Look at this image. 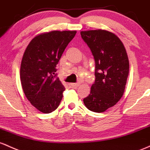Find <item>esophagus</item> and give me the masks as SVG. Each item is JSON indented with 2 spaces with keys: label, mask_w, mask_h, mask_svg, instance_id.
Segmentation results:
<instances>
[{
  "label": "esophagus",
  "mask_w": 150,
  "mask_h": 150,
  "mask_svg": "<svg viewBox=\"0 0 150 150\" xmlns=\"http://www.w3.org/2000/svg\"><path fill=\"white\" fill-rule=\"evenodd\" d=\"M70 85H71V86L72 87V88H76L77 87H78V86H79L80 83H71Z\"/></svg>",
  "instance_id": "1"
}]
</instances>
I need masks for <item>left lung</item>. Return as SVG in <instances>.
<instances>
[{"mask_svg":"<svg viewBox=\"0 0 150 150\" xmlns=\"http://www.w3.org/2000/svg\"><path fill=\"white\" fill-rule=\"evenodd\" d=\"M81 36L95 60V82L83 103L88 110L103 112L115 105L125 91L129 60L123 44L113 33L103 30L81 31Z\"/></svg>","mask_w":150,"mask_h":150,"instance_id":"8db88e82","label":"left lung"}]
</instances>
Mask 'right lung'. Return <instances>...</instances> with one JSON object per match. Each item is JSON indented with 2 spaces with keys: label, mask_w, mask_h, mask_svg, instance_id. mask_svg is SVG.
Returning a JSON list of instances; mask_svg holds the SVG:
<instances>
[{
  "label": "right lung",
  "mask_w": 150,
  "mask_h": 150,
  "mask_svg": "<svg viewBox=\"0 0 150 150\" xmlns=\"http://www.w3.org/2000/svg\"><path fill=\"white\" fill-rule=\"evenodd\" d=\"M76 31H52L36 36L21 62V81L25 96L44 113L59 105L64 86L57 77V64Z\"/></svg>",
  "instance_id": "1"
}]
</instances>
